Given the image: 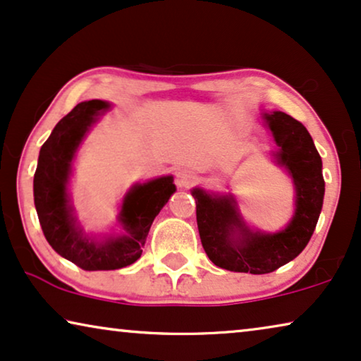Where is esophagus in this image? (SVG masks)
Returning <instances> with one entry per match:
<instances>
[{"label": "esophagus", "mask_w": 361, "mask_h": 361, "mask_svg": "<svg viewBox=\"0 0 361 361\" xmlns=\"http://www.w3.org/2000/svg\"><path fill=\"white\" fill-rule=\"evenodd\" d=\"M195 182V174L189 169H180L177 171L176 174V184L180 187V189H189V187Z\"/></svg>", "instance_id": "esophagus-1"}]
</instances>
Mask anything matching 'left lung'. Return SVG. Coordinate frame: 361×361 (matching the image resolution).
<instances>
[{"mask_svg":"<svg viewBox=\"0 0 361 361\" xmlns=\"http://www.w3.org/2000/svg\"><path fill=\"white\" fill-rule=\"evenodd\" d=\"M263 120L276 142L271 156L288 172L295 192L294 214L284 228H250L233 194L192 189L207 256L215 266L235 273H273L293 261L307 246L324 204L322 159L305 126L283 111L263 113Z\"/></svg>","mask_w":361,"mask_h":361,"instance_id":"8db88e82","label":"left lung"}]
</instances>
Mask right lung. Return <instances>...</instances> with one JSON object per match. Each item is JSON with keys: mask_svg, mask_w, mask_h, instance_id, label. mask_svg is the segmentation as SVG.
I'll use <instances>...</instances> for the list:
<instances>
[{"mask_svg": "<svg viewBox=\"0 0 361 361\" xmlns=\"http://www.w3.org/2000/svg\"><path fill=\"white\" fill-rule=\"evenodd\" d=\"M110 103L82 102L62 118L39 151L34 174V205L44 236L62 258L85 271H111L140 258L147 233L176 192L174 177L136 182L123 197L116 220L120 233L88 235L75 215L68 184L77 151Z\"/></svg>", "mask_w": 361, "mask_h": 361, "instance_id": "right-lung-1", "label": "right lung"}]
</instances>
